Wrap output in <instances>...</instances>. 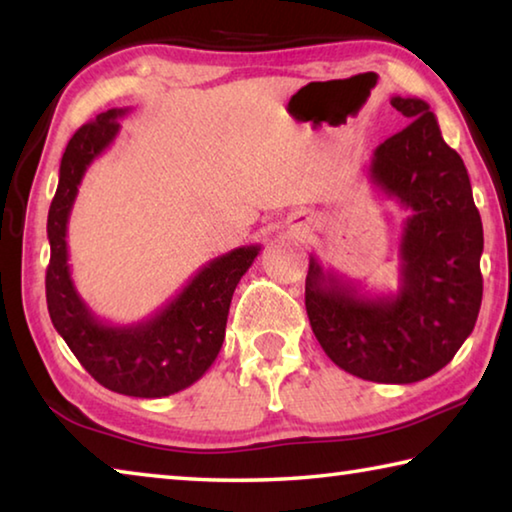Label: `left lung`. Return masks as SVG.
<instances>
[{
	"label": "left lung",
	"mask_w": 512,
	"mask_h": 512,
	"mask_svg": "<svg viewBox=\"0 0 512 512\" xmlns=\"http://www.w3.org/2000/svg\"><path fill=\"white\" fill-rule=\"evenodd\" d=\"M411 124L372 153L368 178L409 216L397 291L368 293L309 255L305 307L336 366L377 384H413L454 359L481 309L483 225L467 169L418 97H393Z\"/></svg>",
	"instance_id": "1"
}]
</instances>
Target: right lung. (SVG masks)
Returning <instances> with one entry per match:
<instances>
[{
	"label": "right lung",
	"instance_id": "right-lung-1",
	"mask_svg": "<svg viewBox=\"0 0 512 512\" xmlns=\"http://www.w3.org/2000/svg\"><path fill=\"white\" fill-rule=\"evenodd\" d=\"M128 108L101 112L69 140L47 216L51 259L47 307L51 323L81 366L110 391L131 397H167L201 379L219 354L237 284L262 246H241L214 257L149 318L112 325L94 316L69 271L67 221L90 164L115 142Z\"/></svg>",
	"mask_w": 512,
	"mask_h": 512
}]
</instances>
